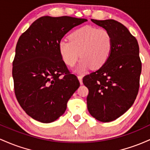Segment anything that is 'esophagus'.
<instances>
[{"label": "esophagus", "instance_id": "1", "mask_svg": "<svg viewBox=\"0 0 150 150\" xmlns=\"http://www.w3.org/2000/svg\"><path fill=\"white\" fill-rule=\"evenodd\" d=\"M82 78H83V76H82L81 75H79L78 76L79 81V82H80L81 84H83V81H82Z\"/></svg>", "mask_w": 150, "mask_h": 150}]
</instances>
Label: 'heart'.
Wrapping results in <instances>:
<instances>
[{
    "instance_id": "b5f03b06",
    "label": "heart",
    "mask_w": 150,
    "mask_h": 150,
    "mask_svg": "<svg viewBox=\"0 0 150 150\" xmlns=\"http://www.w3.org/2000/svg\"><path fill=\"white\" fill-rule=\"evenodd\" d=\"M69 41L59 43V53L66 64L72 67L82 58L77 71H83L91 67L100 68L107 62L112 50V38L104 29L85 26L75 30L69 37Z\"/></svg>"
}]
</instances>
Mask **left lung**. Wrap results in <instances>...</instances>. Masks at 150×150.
<instances>
[{
	"mask_svg": "<svg viewBox=\"0 0 150 150\" xmlns=\"http://www.w3.org/2000/svg\"><path fill=\"white\" fill-rule=\"evenodd\" d=\"M91 21L111 35L112 50L103 66L86 76L83 83L88 89V112L96 120L108 122L123 115L134 103L142 63L138 42L126 27L114 20Z\"/></svg>",
	"mask_w": 150,
	"mask_h": 150,
	"instance_id": "obj_1",
	"label": "left lung"
}]
</instances>
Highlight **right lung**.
<instances>
[{
  "instance_id": "1",
  "label": "right lung",
  "mask_w": 150,
  "mask_h": 150,
  "mask_svg": "<svg viewBox=\"0 0 150 150\" xmlns=\"http://www.w3.org/2000/svg\"><path fill=\"white\" fill-rule=\"evenodd\" d=\"M86 21L43 16L20 37L13 62L15 93L22 108L35 120L50 123L57 120L79 87L76 76L68 73L59 43L69 30Z\"/></svg>"
}]
</instances>
